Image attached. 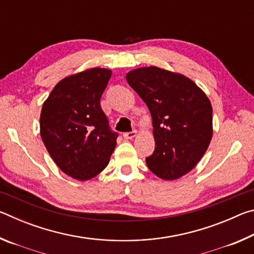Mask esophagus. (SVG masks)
I'll use <instances>...</instances> for the list:
<instances>
[{"instance_id":"obj_1","label":"esophagus","mask_w":254,"mask_h":254,"mask_svg":"<svg viewBox=\"0 0 254 254\" xmlns=\"http://www.w3.org/2000/svg\"><path fill=\"white\" fill-rule=\"evenodd\" d=\"M137 135V131H132V132H127V133H124L123 134V137L124 139H127V140H131V139H133V137H135Z\"/></svg>"}]
</instances>
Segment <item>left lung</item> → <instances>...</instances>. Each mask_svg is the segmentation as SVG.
<instances>
[{
	"label": "left lung",
	"instance_id": "8db88e82",
	"mask_svg": "<svg viewBox=\"0 0 254 254\" xmlns=\"http://www.w3.org/2000/svg\"><path fill=\"white\" fill-rule=\"evenodd\" d=\"M127 80L151 114L156 148L145 159L148 168L163 180L183 177L194 169L212 140L209 98L190 78L156 66L130 70Z\"/></svg>",
	"mask_w": 254,
	"mask_h": 254
}]
</instances>
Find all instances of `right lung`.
I'll return each mask as SVG.
<instances>
[{"instance_id": "add662e5", "label": "right lung", "mask_w": 254, "mask_h": 254, "mask_svg": "<svg viewBox=\"0 0 254 254\" xmlns=\"http://www.w3.org/2000/svg\"><path fill=\"white\" fill-rule=\"evenodd\" d=\"M111 76L100 67L67 76L42 105L41 139L60 170L79 182L104 170L117 145L100 103Z\"/></svg>"}]
</instances>
